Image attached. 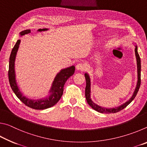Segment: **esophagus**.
Instances as JSON below:
<instances>
[{
	"label": "esophagus",
	"instance_id": "1",
	"mask_svg": "<svg viewBox=\"0 0 147 147\" xmlns=\"http://www.w3.org/2000/svg\"><path fill=\"white\" fill-rule=\"evenodd\" d=\"M76 69L78 71H83L86 69V67L84 66V65L82 64V63H78L76 65Z\"/></svg>",
	"mask_w": 147,
	"mask_h": 147
}]
</instances>
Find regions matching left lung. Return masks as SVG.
Instances as JSON below:
<instances>
[{
    "label": "left lung",
    "mask_w": 147,
    "mask_h": 147,
    "mask_svg": "<svg viewBox=\"0 0 147 147\" xmlns=\"http://www.w3.org/2000/svg\"><path fill=\"white\" fill-rule=\"evenodd\" d=\"M135 54H136V59H137V67H138V83H137L135 91H134L132 96H131V98L129 99L128 101H126L125 103H124L123 104H122V105L119 106L118 107H115V108H106L97 105V104L94 103L92 101L91 98L90 77H89V74L88 73H85V77H86V92H85L86 98L87 100V102H88V104L92 108L94 109V110H96V111H98V112H100L102 113H117L118 112V111L122 110V109H123L124 108H126V107L127 106L134 98H135L141 85V59L138 53V47L137 46H136Z\"/></svg>",
    "instance_id": "1"
}]
</instances>
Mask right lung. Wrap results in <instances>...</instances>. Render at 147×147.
<instances>
[{
	"instance_id": "right-lung-1",
	"label": "right lung",
	"mask_w": 147,
	"mask_h": 147,
	"mask_svg": "<svg viewBox=\"0 0 147 147\" xmlns=\"http://www.w3.org/2000/svg\"><path fill=\"white\" fill-rule=\"evenodd\" d=\"M48 28H40L38 32H44L48 30ZM31 33L30 30H25L19 33L20 36H23L24 35L29 34ZM21 40L18 39L14 47L12 49L11 53L9 56V70H8V78L11 89L16 94L20 100L25 104L26 106L30 107L32 109H45L53 106L58 102L61 98L62 94H63V87L65 84L67 79L71 77L74 73L75 71V67L74 65L69 67L66 69H63L61 71L57 74L55 78H54L53 84H52L51 88L49 91V95L45 98L41 99H37L33 100L26 97L23 95L17 86V83L16 78V72H15V60L17 55V51H18L19 47Z\"/></svg>"
}]
</instances>
